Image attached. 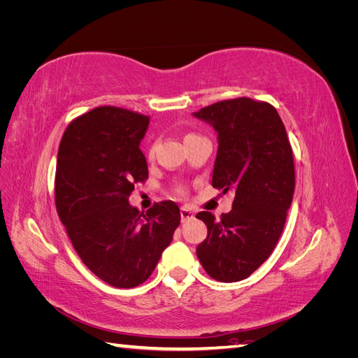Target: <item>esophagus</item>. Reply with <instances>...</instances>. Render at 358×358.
Masks as SVG:
<instances>
[{
  "label": "esophagus",
  "mask_w": 358,
  "mask_h": 358,
  "mask_svg": "<svg viewBox=\"0 0 358 358\" xmlns=\"http://www.w3.org/2000/svg\"><path fill=\"white\" fill-rule=\"evenodd\" d=\"M194 218V212L188 208V206H183V208H180V220L182 222H185L188 220H192Z\"/></svg>",
  "instance_id": "34e87169"
}]
</instances>
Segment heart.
Here are the masks:
<instances>
[{
  "instance_id": "b5f03b06",
  "label": "heart",
  "mask_w": 358,
  "mask_h": 358,
  "mask_svg": "<svg viewBox=\"0 0 358 358\" xmlns=\"http://www.w3.org/2000/svg\"><path fill=\"white\" fill-rule=\"evenodd\" d=\"M188 136H192V134H188ZM188 136H187V137H188ZM154 154H155V145H154V143H150V145L148 146L146 155H148V158H152V157H154ZM178 192L183 194V192H185V188H183V187H178Z\"/></svg>"
}]
</instances>
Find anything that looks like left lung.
<instances>
[{"label": "left lung", "mask_w": 358, "mask_h": 358, "mask_svg": "<svg viewBox=\"0 0 358 358\" xmlns=\"http://www.w3.org/2000/svg\"><path fill=\"white\" fill-rule=\"evenodd\" d=\"M194 116L218 133L212 187L234 192L233 209L220 220L197 213L208 227L197 257L210 278L237 282L266 262L282 234L296 187L292 149L276 109L266 101L241 96Z\"/></svg>", "instance_id": "left-lung-1"}]
</instances>
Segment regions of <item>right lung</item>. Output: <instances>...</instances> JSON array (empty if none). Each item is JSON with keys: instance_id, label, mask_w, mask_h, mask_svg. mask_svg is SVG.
Returning a JSON list of instances; mask_svg holds the SVG:
<instances>
[{"instance_id": "1", "label": "right lung", "mask_w": 358, "mask_h": 358, "mask_svg": "<svg viewBox=\"0 0 358 358\" xmlns=\"http://www.w3.org/2000/svg\"><path fill=\"white\" fill-rule=\"evenodd\" d=\"M149 117L115 106L95 107L64 131L58 149L55 204L85 266L116 288H133L152 275L180 222L175 201L146 215L129 196L148 179L140 140Z\"/></svg>"}]
</instances>
